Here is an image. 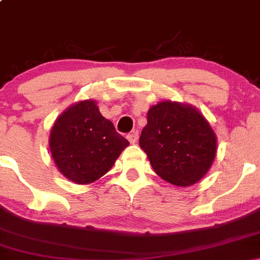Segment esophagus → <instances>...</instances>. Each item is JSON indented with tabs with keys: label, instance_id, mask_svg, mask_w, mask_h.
<instances>
[{
	"label": "esophagus",
	"instance_id": "34e87169",
	"mask_svg": "<svg viewBox=\"0 0 260 260\" xmlns=\"http://www.w3.org/2000/svg\"><path fill=\"white\" fill-rule=\"evenodd\" d=\"M138 137H139L138 131H133V132L127 134V139L129 140V143H132V144L137 143V140H138Z\"/></svg>",
	"mask_w": 260,
	"mask_h": 260
}]
</instances>
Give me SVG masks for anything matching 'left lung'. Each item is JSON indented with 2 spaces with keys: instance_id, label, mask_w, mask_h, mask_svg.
Wrapping results in <instances>:
<instances>
[{
  "instance_id": "8db88e82",
  "label": "left lung",
  "mask_w": 260,
  "mask_h": 260,
  "mask_svg": "<svg viewBox=\"0 0 260 260\" xmlns=\"http://www.w3.org/2000/svg\"><path fill=\"white\" fill-rule=\"evenodd\" d=\"M139 145L154 171L178 187L194 184L208 172L216 154V138L193 107L162 101L150 107Z\"/></svg>"
}]
</instances>
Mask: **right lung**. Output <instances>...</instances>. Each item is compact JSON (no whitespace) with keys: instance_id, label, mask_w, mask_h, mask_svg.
<instances>
[{"instance_id":"right-lung-1","label":"right lung","mask_w":260,"mask_h":260,"mask_svg":"<svg viewBox=\"0 0 260 260\" xmlns=\"http://www.w3.org/2000/svg\"><path fill=\"white\" fill-rule=\"evenodd\" d=\"M129 142L99 111L95 101H80L56 120L50 149L59 171L79 184L105 175Z\"/></svg>"}]
</instances>
